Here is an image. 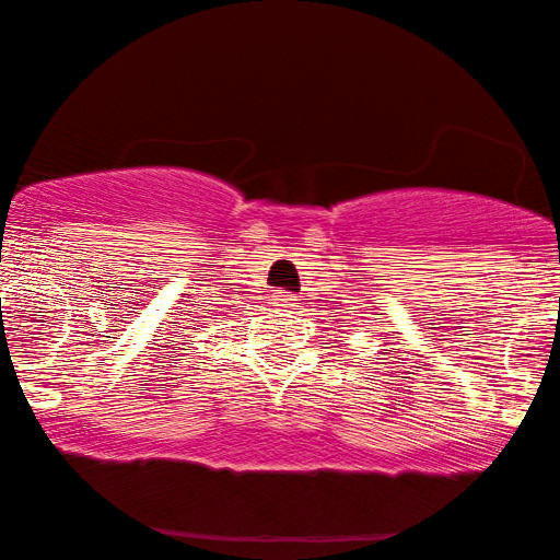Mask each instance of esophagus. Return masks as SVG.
I'll return each mask as SVG.
<instances>
[{
    "label": "esophagus",
    "instance_id": "1",
    "mask_svg": "<svg viewBox=\"0 0 560 560\" xmlns=\"http://www.w3.org/2000/svg\"><path fill=\"white\" fill-rule=\"evenodd\" d=\"M272 301H275V308H278V311H293L298 298L293 293H275Z\"/></svg>",
    "mask_w": 560,
    "mask_h": 560
}]
</instances>
